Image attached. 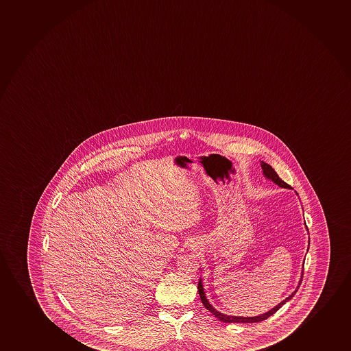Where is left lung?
I'll return each instance as SVG.
<instances>
[{"label": "left lung", "mask_w": 351, "mask_h": 351, "mask_svg": "<svg viewBox=\"0 0 351 351\" xmlns=\"http://www.w3.org/2000/svg\"><path fill=\"white\" fill-rule=\"evenodd\" d=\"M261 167L263 169V174H265V177L267 179H270L271 182H274L276 185L280 186V187H283V189H290V186L287 184V182H283L281 178L278 177V173L275 172L274 169L271 167V166L268 165L266 162H263L261 161ZM303 278V270L302 275H301V278H300V281H298V286L295 291L291 293V295H289L286 300H283L282 302L278 303V306H274L271 311H267L265 314L258 315V316H254V317H238V316H228V315L222 314L220 311H217L215 308L212 306L210 302H208V300L205 296V291H204V286H202V280L199 281L197 283V290H199V295H200V298H202V302L204 303V306H205L206 309L207 311H210L212 314L217 317V319H220L221 322L223 323H254V322H261V321H265V319H268L269 316L275 314L276 311L283 306V304H286V302H288L289 300H291V298L296 294V291H298V288L301 286V282H302Z\"/></svg>", "instance_id": "1"}]
</instances>
